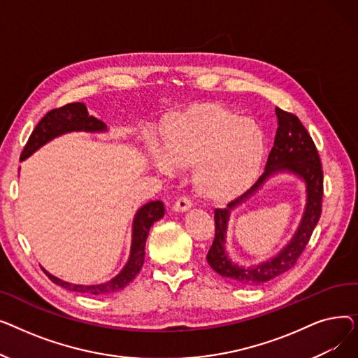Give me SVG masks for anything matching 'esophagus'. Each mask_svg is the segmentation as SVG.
<instances>
[{
  "mask_svg": "<svg viewBox=\"0 0 358 358\" xmlns=\"http://www.w3.org/2000/svg\"><path fill=\"white\" fill-rule=\"evenodd\" d=\"M192 209V200L189 197H180L176 200L174 206H173V210L174 212H178V213H182V212H187Z\"/></svg>",
  "mask_w": 358,
  "mask_h": 358,
  "instance_id": "34e87169",
  "label": "esophagus"
}]
</instances>
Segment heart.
<instances>
[{
  "instance_id": "obj_1",
  "label": "heart",
  "mask_w": 358,
  "mask_h": 358,
  "mask_svg": "<svg viewBox=\"0 0 358 358\" xmlns=\"http://www.w3.org/2000/svg\"><path fill=\"white\" fill-rule=\"evenodd\" d=\"M267 136L251 117H239L219 104H200L176 113L162 126L161 149L149 143L152 165L169 176L175 168L192 169L196 192L223 203L245 193L266 158Z\"/></svg>"
}]
</instances>
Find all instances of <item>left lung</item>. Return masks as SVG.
<instances>
[{
    "instance_id": "obj_1",
    "label": "left lung",
    "mask_w": 358,
    "mask_h": 358,
    "mask_svg": "<svg viewBox=\"0 0 358 358\" xmlns=\"http://www.w3.org/2000/svg\"><path fill=\"white\" fill-rule=\"evenodd\" d=\"M277 131L264 173L242 196L228 203L224 209H215V239L206 255L208 264L220 277L245 286H258L285 274L294 264L310 239L321 217L324 174L316 146L308 130L294 115L275 107ZM278 173H292L306 184V209L298 229L287 245L274 257L257 266H239L227 254L226 232L230 212L249 199L268 179Z\"/></svg>"
}]
</instances>
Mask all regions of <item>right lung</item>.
Listing matches in <instances>:
<instances>
[{
    "mask_svg": "<svg viewBox=\"0 0 358 358\" xmlns=\"http://www.w3.org/2000/svg\"><path fill=\"white\" fill-rule=\"evenodd\" d=\"M107 130H108L107 124L99 120L97 117L91 116L84 103H71L61 108H55L49 111L33 130L27 145L24 146L20 161H24L26 158L31 157L36 150H39L43 145L65 134H72V131L106 134ZM164 215H165V208H164V203L159 200L149 201L143 204L141 209H138L134 217V224H131V243H130V252H129L127 262L117 275L106 281V283L75 285L55 277L53 274L46 271L43 267L42 268L55 285H58L71 292H78L85 294H108V293L119 292L124 289L141 271L143 266V259H145V245H146V238H148L149 229L157 220L164 217Z\"/></svg>",
    "mask_w": 358,
    "mask_h": 358,
    "instance_id": "add662e5",
    "label": "right lung"
}]
</instances>
